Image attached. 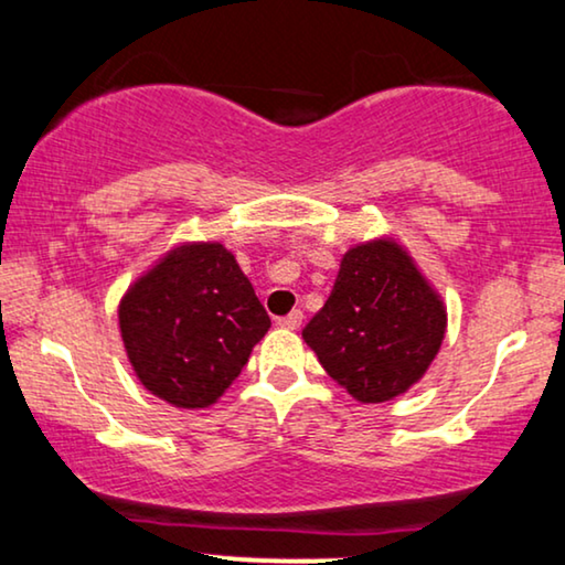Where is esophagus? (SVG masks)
Segmentation results:
<instances>
[{"label":"esophagus","instance_id":"1","mask_svg":"<svg viewBox=\"0 0 565 565\" xmlns=\"http://www.w3.org/2000/svg\"><path fill=\"white\" fill-rule=\"evenodd\" d=\"M282 329H298L300 323H303V311H290L288 316H282V319H277Z\"/></svg>","mask_w":565,"mask_h":565}]
</instances>
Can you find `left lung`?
<instances>
[{"instance_id":"obj_1","label":"left lung","mask_w":565,"mask_h":565,"mask_svg":"<svg viewBox=\"0 0 565 565\" xmlns=\"http://www.w3.org/2000/svg\"><path fill=\"white\" fill-rule=\"evenodd\" d=\"M443 337V303L393 242L347 252L329 300L303 329L323 370L362 404L419 381Z\"/></svg>"}]
</instances>
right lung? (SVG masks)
<instances>
[{
	"label": "right lung",
	"instance_id": "add662e5",
	"mask_svg": "<svg viewBox=\"0 0 565 565\" xmlns=\"http://www.w3.org/2000/svg\"><path fill=\"white\" fill-rule=\"evenodd\" d=\"M269 316L234 254L221 244L180 246L120 303L130 365L153 396L211 406L242 375Z\"/></svg>",
	"mask_w": 565,
	"mask_h": 565
}]
</instances>
